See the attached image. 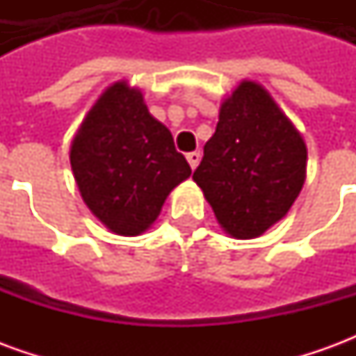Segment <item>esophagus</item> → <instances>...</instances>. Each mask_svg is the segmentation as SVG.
<instances>
[{
	"instance_id": "34e87169",
	"label": "esophagus",
	"mask_w": 356,
	"mask_h": 356,
	"mask_svg": "<svg viewBox=\"0 0 356 356\" xmlns=\"http://www.w3.org/2000/svg\"><path fill=\"white\" fill-rule=\"evenodd\" d=\"M186 160H188V165H191L193 170H196V165L200 163V152H196V150H194V152H188V154H186Z\"/></svg>"
}]
</instances>
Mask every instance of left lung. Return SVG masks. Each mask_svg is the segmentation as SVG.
I'll return each mask as SVG.
<instances>
[{"mask_svg": "<svg viewBox=\"0 0 356 356\" xmlns=\"http://www.w3.org/2000/svg\"><path fill=\"white\" fill-rule=\"evenodd\" d=\"M301 133L267 89L244 80L225 99L193 179L232 238H255L280 221L305 183Z\"/></svg>", "mask_w": 356, "mask_h": 356, "instance_id": "obj_1", "label": "left lung"}]
</instances>
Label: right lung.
<instances>
[{
  "label": "right lung",
  "instance_id": "add662e5",
  "mask_svg": "<svg viewBox=\"0 0 356 356\" xmlns=\"http://www.w3.org/2000/svg\"><path fill=\"white\" fill-rule=\"evenodd\" d=\"M70 165L86 206L122 236L147 231L168 194L193 173L170 129L127 81L110 86L89 110L72 140Z\"/></svg>",
  "mask_w": 356,
  "mask_h": 356
}]
</instances>
